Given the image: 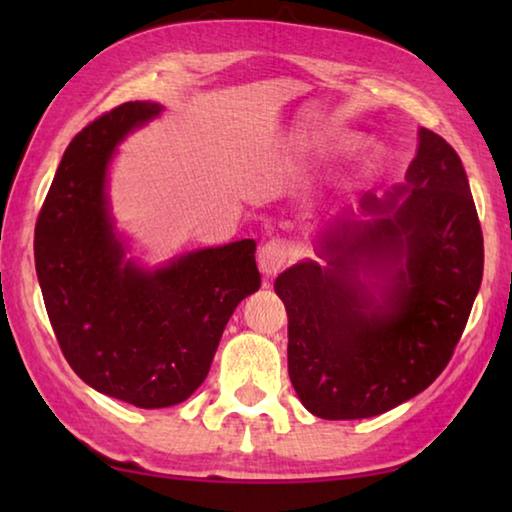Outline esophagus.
<instances>
[{
  "label": "esophagus",
  "mask_w": 512,
  "mask_h": 512,
  "mask_svg": "<svg viewBox=\"0 0 512 512\" xmlns=\"http://www.w3.org/2000/svg\"><path fill=\"white\" fill-rule=\"evenodd\" d=\"M289 262V248L284 241L273 239L259 248L257 253V266L264 275H277Z\"/></svg>",
  "instance_id": "34e87169"
}]
</instances>
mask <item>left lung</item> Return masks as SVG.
<instances>
[{
    "instance_id": "1",
    "label": "left lung",
    "mask_w": 512,
    "mask_h": 512,
    "mask_svg": "<svg viewBox=\"0 0 512 512\" xmlns=\"http://www.w3.org/2000/svg\"><path fill=\"white\" fill-rule=\"evenodd\" d=\"M318 262L277 275L289 377L323 420L386 413L452 359L483 277V235L463 162L420 128L404 183L363 194L318 232Z\"/></svg>"
}]
</instances>
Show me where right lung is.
I'll use <instances>...</instances> for the list:
<instances>
[{
	"label": "right lung",
	"instance_id": "obj_1",
	"mask_svg": "<svg viewBox=\"0 0 512 512\" xmlns=\"http://www.w3.org/2000/svg\"><path fill=\"white\" fill-rule=\"evenodd\" d=\"M160 103L94 119L60 160L36 223V271L65 359L85 384L140 409L185 402L210 372L232 311L262 284L255 241L192 250L155 268L126 257L108 201L117 144Z\"/></svg>",
	"mask_w": 512,
	"mask_h": 512
}]
</instances>
